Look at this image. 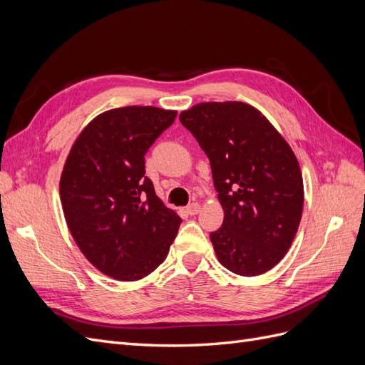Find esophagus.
<instances>
[{
	"instance_id": "34e87169",
	"label": "esophagus",
	"mask_w": 365,
	"mask_h": 365,
	"mask_svg": "<svg viewBox=\"0 0 365 365\" xmlns=\"http://www.w3.org/2000/svg\"><path fill=\"white\" fill-rule=\"evenodd\" d=\"M200 210H201V205H200V204H197V202H192L190 205L185 207V213L190 215V216H195V215L200 213Z\"/></svg>"
}]
</instances>
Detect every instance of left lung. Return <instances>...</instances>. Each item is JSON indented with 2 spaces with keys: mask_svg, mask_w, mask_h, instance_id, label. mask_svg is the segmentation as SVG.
Instances as JSON below:
<instances>
[{
  "mask_svg": "<svg viewBox=\"0 0 365 365\" xmlns=\"http://www.w3.org/2000/svg\"><path fill=\"white\" fill-rule=\"evenodd\" d=\"M212 165L224 222L210 233L217 260L252 277L292 245L303 213L295 153L259 109L244 102L197 103L180 114Z\"/></svg>",
  "mask_w": 365,
  "mask_h": 365,
  "instance_id": "obj_1",
  "label": "left lung"
}]
</instances>
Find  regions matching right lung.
<instances>
[{"label": "right lung", "instance_id": "1", "mask_svg": "<svg viewBox=\"0 0 365 365\" xmlns=\"http://www.w3.org/2000/svg\"><path fill=\"white\" fill-rule=\"evenodd\" d=\"M176 111L155 106L109 109L76 138L61 175L65 220L94 267L120 282L155 271L181 217L164 207L145 176V155Z\"/></svg>", "mask_w": 365, "mask_h": 365}]
</instances>
